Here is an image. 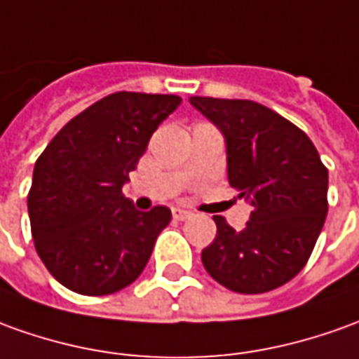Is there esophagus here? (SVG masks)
Here are the masks:
<instances>
[{"instance_id": "1", "label": "esophagus", "mask_w": 359, "mask_h": 359, "mask_svg": "<svg viewBox=\"0 0 359 359\" xmlns=\"http://www.w3.org/2000/svg\"><path fill=\"white\" fill-rule=\"evenodd\" d=\"M172 215H174L175 221H185V219H189L194 212L187 211V209H182V207H174V209H172Z\"/></svg>"}]
</instances>
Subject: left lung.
I'll return each instance as SVG.
<instances>
[{
  "instance_id": "left-lung-1",
  "label": "left lung",
  "mask_w": 359,
  "mask_h": 359,
  "mask_svg": "<svg viewBox=\"0 0 359 359\" xmlns=\"http://www.w3.org/2000/svg\"><path fill=\"white\" fill-rule=\"evenodd\" d=\"M221 130L226 175L252 205L250 221L234 231L222 217L201 252L205 269L236 293H266L293 279L323 231L328 170L311 138L276 111L250 100L189 97Z\"/></svg>"
}]
</instances>
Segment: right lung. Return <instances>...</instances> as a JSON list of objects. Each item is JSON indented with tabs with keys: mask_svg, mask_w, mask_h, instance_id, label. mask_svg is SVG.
I'll return each instance as SVG.
<instances>
[{
	"mask_svg": "<svg viewBox=\"0 0 359 359\" xmlns=\"http://www.w3.org/2000/svg\"><path fill=\"white\" fill-rule=\"evenodd\" d=\"M182 97L117 91L66 123L39 156L27 197L34 248L56 281L81 295L130 285L172 211L135 209L128 172Z\"/></svg>",
	"mask_w": 359,
	"mask_h": 359,
	"instance_id": "1",
	"label": "right lung"
}]
</instances>
